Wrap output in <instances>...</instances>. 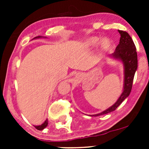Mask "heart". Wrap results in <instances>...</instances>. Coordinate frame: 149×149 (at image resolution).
<instances>
[{
	"label": "heart",
	"instance_id": "heart-1",
	"mask_svg": "<svg viewBox=\"0 0 149 149\" xmlns=\"http://www.w3.org/2000/svg\"><path fill=\"white\" fill-rule=\"evenodd\" d=\"M99 38L96 37H90L88 40H86L85 45L86 47H94L96 46L99 43ZM101 47L102 49H108V48L110 47V42H109V40L107 39H104L103 40H102L101 42Z\"/></svg>",
	"mask_w": 149,
	"mask_h": 149
}]
</instances>
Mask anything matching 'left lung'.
Listing matches in <instances>:
<instances>
[{"mask_svg":"<svg viewBox=\"0 0 149 149\" xmlns=\"http://www.w3.org/2000/svg\"><path fill=\"white\" fill-rule=\"evenodd\" d=\"M118 31L120 34V43L117 46L115 51L111 56L115 58L122 60L124 63V90L115 104L101 113L95 115V116L104 115V114H107L115 110L128 97L131 91L132 86H133L134 75L138 68V56L136 47L131 37L129 35L127 31H123V30H118Z\"/></svg>","mask_w":149,"mask_h":149,"instance_id":"obj_1","label":"left lung"}]
</instances>
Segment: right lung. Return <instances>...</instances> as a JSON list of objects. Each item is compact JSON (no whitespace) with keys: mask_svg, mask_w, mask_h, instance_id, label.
Returning <instances> with one entry per match:
<instances>
[{"mask_svg":"<svg viewBox=\"0 0 149 149\" xmlns=\"http://www.w3.org/2000/svg\"><path fill=\"white\" fill-rule=\"evenodd\" d=\"M40 37H40V36H38V37H34V38H40ZM47 124H48V120H46L45 122V123H43V124H42L41 125L34 126V127H35V128L37 129V130H43V129H44L45 127H46L47 126Z\"/></svg>","mask_w":149,"mask_h":149,"instance_id":"1","label":"right lung"}]
</instances>
